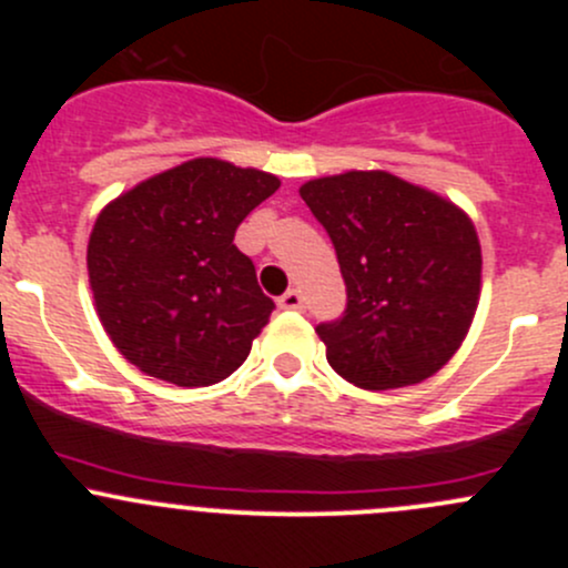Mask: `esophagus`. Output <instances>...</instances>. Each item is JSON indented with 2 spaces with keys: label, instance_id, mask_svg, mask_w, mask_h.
<instances>
[{
  "label": "esophagus",
  "instance_id": "34e87169",
  "mask_svg": "<svg viewBox=\"0 0 568 568\" xmlns=\"http://www.w3.org/2000/svg\"><path fill=\"white\" fill-rule=\"evenodd\" d=\"M277 305H280V311H302V307H305V296H302L296 288H291L280 296Z\"/></svg>",
  "mask_w": 568,
  "mask_h": 568
}]
</instances>
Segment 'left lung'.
Masks as SVG:
<instances>
[{
	"mask_svg": "<svg viewBox=\"0 0 568 568\" xmlns=\"http://www.w3.org/2000/svg\"><path fill=\"white\" fill-rule=\"evenodd\" d=\"M300 194L329 233L346 280L343 318L316 326L332 371L363 390L437 374L478 311L484 257L473 220L385 170L313 178Z\"/></svg>",
	"mask_w": 568,
	"mask_h": 568,
	"instance_id": "1",
	"label": "left lung"
}]
</instances>
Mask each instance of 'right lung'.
<instances>
[{
	"instance_id": "right-lung-1",
	"label": "right lung",
	"mask_w": 568,
	"mask_h": 568,
	"mask_svg": "<svg viewBox=\"0 0 568 568\" xmlns=\"http://www.w3.org/2000/svg\"><path fill=\"white\" fill-rule=\"evenodd\" d=\"M277 189V175L200 156L101 209L88 242L95 313L142 374L209 387L247 359L274 302L233 236Z\"/></svg>"
}]
</instances>
